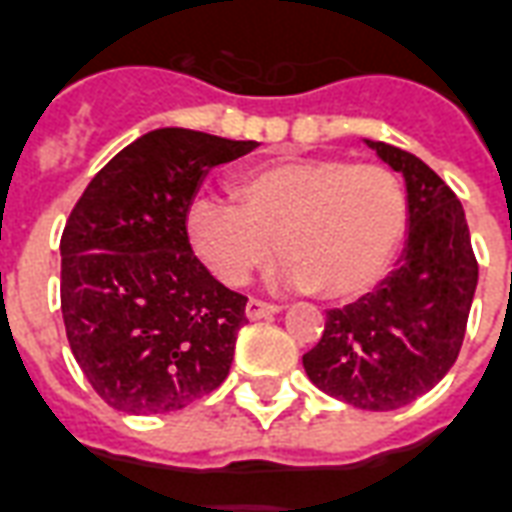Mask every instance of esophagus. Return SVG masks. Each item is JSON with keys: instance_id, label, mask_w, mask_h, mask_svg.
Here are the masks:
<instances>
[{"instance_id": "esophagus-1", "label": "esophagus", "mask_w": 512, "mask_h": 512, "mask_svg": "<svg viewBox=\"0 0 512 512\" xmlns=\"http://www.w3.org/2000/svg\"><path fill=\"white\" fill-rule=\"evenodd\" d=\"M278 305H270V302H261V299H248V305H245V315L251 318V321H259V318H267V315L278 313Z\"/></svg>"}]
</instances>
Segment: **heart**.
I'll use <instances>...</instances> for the list:
<instances>
[{"label": "heart", "instance_id": "b5f03b06", "mask_svg": "<svg viewBox=\"0 0 512 512\" xmlns=\"http://www.w3.org/2000/svg\"><path fill=\"white\" fill-rule=\"evenodd\" d=\"M232 194L234 205L199 197L186 213L191 248L226 286L248 283L278 240L280 283L359 297L383 278L405 237V191L380 164L267 161L240 172Z\"/></svg>", "mask_w": 512, "mask_h": 512}]
</instances>
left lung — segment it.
Here are the masks:
<instances>
[{"mask_svg":"<svg viewBox=\"0 0 512 512\" xmlns=\"http://www.w3.org/2000/svg\"><path fill=\"white\" fill-rule=\"evenodd\" d=\"M364 142L405 178V251L375 291L326 310L324 334L302 364L329 397L397 410L437 386L459 356L478 261L464 207L445 180L413 153Z\"/></svg>","mask_w":512,"mask_h":512,"instance_id":"left-lung-1","label":"left lung"}]
</instances>
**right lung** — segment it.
Listing matches in <instances>:
<instances>
[{
  "label": "right lung",
  "mask_w": 512,
  "mask_h": 512,
  "mask_svg": "<svg viewBox=\"0 0 512 512\" xmlns=\"http://www.w3.org/2000/svg\"><path fill=\"white\" fill-rule=\"evenodd\" d=\"M256 145L153 129L115 153L72 207L61 315L72 356L115 410H183L229 375L248 299L194 256L186 213L210 169Z\"/></svg>",
  "instance_id": "1"
}]
</instances>
